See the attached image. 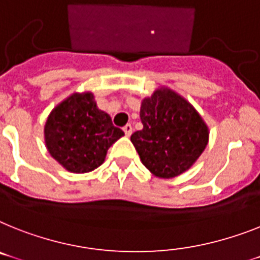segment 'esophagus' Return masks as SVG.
Here are the masks:
<instances>
[{
    "label": "esophagus",
    "instance_id": "1",
    "mask_svg": "<svg viewBox=\"0 0 260 260\" xmlns=\"http://www.w3.org/2000/svg\"><path fill=\"white\" fill-rule=\"evenodd\" d=\"M123 132H125V134L127 135V137H130L133 133V126L130 125V123H127L126 126H123Z\"/></svg>",
    "mask_w": 260,
    "mask_h": 260
}]
</instances>
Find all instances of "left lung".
Masks as SVG:
<instances>
[{
  "mask_svg": "<svg viewBox=\"0 0 260 260\" xmlns=\"http://www.w3.org/2000/svg\"><path fill=\"white\" fill-rule=\"evenodd\" d=\"M143 128L132 135L139 158L158 178L187 171L209 143V127L190 102L167 87L142 100Z\"/></svg>",
  "mask_w": 260,
  "mask_h": 260,
  "instance_id": "1",
  "label": "left lung"
}]
</instances>
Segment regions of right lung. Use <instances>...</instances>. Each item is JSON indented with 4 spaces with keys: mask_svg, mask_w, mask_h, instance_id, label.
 <instances>
[{
    "mask_svg": "<svg viewBox=\"0 0 260 260\" xmlns=\"http://www.w3.org/2000/svg\"><path fill=\"white\" fill-rule=\"evenodd\" d=\"M50 155L68 171L83 174L104 164L107 150L125 135L100 110L93 93H74L51 110L45 123Z\"/></svg>",
    "mask_w": 260,
    "mask_h": 260,
    "instance_id": "1",
    "label": "right lung"
}]
</instances>
